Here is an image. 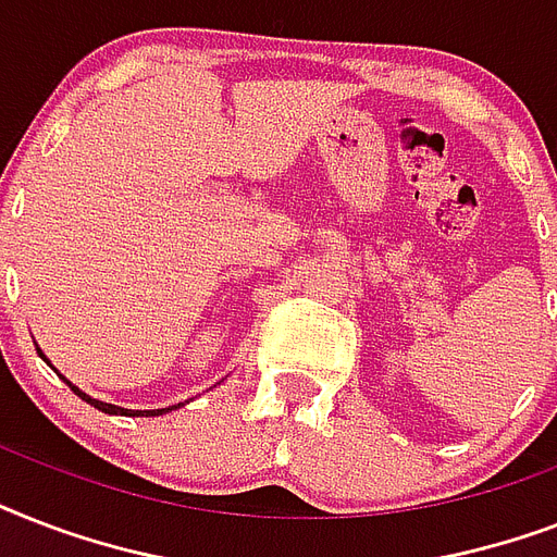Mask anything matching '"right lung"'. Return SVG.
<instances>
[{"label": "right lung", "mask_w": 557, "mask_h": 557, "mask_svg": "<svg viewBox=\"0 0 557 557\" xmlns=\"http://www.w3.org/2000/svg\"><path fill=\"white\" fill-rule=\"evenodd\" d=\"M65 384H69V387L74 389V393H77V396L83 398V401H86V405H91V407H98L100 413H109V416H161V413H170V410H176V405L173 407H161V410H126V407H117V405H107V401H98V398H91V396H86V393H83L81 387H74L72 381L69 379H63Z\"/></svg>", "instance_id": "right-lung-1"}]
</instances>
